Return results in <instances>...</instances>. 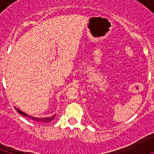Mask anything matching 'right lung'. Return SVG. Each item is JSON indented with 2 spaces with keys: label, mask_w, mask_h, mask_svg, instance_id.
Instances as JSON below:
<instances>
[{
  "label": "right lung",
  "mask_w": 154,
  "mask_h": 154,
  "mask_svg": "<svg viewBox=\"0 0 154 154\" xmlns=\"http://www.w3.org/2000/svg\"><path fill=\"white\" fill-rule=\"evenodd\" d=\"M15 109H16V110L17 111V112H19V113L21 114V115L24 116H25V117L31 119V120L35 121V122H37V123H49V122H51V120H53V119H55V115L52 116H51V117H44V118L35 117V116H31L28 115V114H26L25 112H22L21 110L18 109L17 108H15Z\"/></svg>",
  "instance_id": "add662e5"
}]
</instances>
